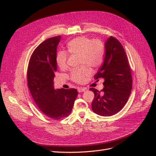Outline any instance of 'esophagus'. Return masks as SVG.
Listing matches in <instances>:
<instances>
[{"label": "esophagus", "mask_w": 156, "mask_h": 156, "mask_svg": "<svg viewBox=\"0 0 156 156\" xmlns=\"http://www.w3.org/2000/svg\"><path fill=\"white\" fill-rule=\"evenodd\" d=\"M78 92H85L87 90L86 88H78Z\"/></svg>", "instance_id": "esophagus-1"}]
</instances>
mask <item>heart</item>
<instances>
[{"mask_svg":"<svg viewBox=\"0 0 156 156\" xmlns=\"http://www.w3.org/2000/svg\"><path fill=\"white\" fill-rule=\"evenodd\" d=\"M67 52L70 54L79 55L80 64H86L92 68L100 66L103 58L104 45L99 40H90L87 37L79 36L69 41ZM68 55L64 51H59L56 55V63L60 69L67 67ZM88 66H83L79 68L71 71L70 77L77 83H83L91 75V70Z\"/></svg>","mask_w":156,"mask_h":156,"instance_id":"b5f03b06","label":"heart"}]
</instances>
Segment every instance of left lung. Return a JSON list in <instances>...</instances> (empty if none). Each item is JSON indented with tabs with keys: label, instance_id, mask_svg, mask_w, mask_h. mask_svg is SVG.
<instances>
[{
	"label": "left lung",
	"instance_id": "obj_1",
	"mask_svg": "<svg viewBox=\"0 0 156 156\" xmlns=\"http://www.w3.org/2000/svg\"><path fill=\"white\" fill-rule=\"evenodd\" d=\"M104 60L94 77L103 79L101 91L91 88L94 93L92 102L94 112L103 116H110L124 107L132 89V77L128 60L123 46L114 37L105 42Z\"/></svg>",
	"mask_w": 156,
	"mask_h": 156
}]
</instances>
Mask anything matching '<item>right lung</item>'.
<instances>
[{
    "label": "right lung",
    "mask_w": 156,
    "mask_h": 156,
    "mask_svg": "<svg viewBox=\"0 0 156 156\" xmlns=\"http://www.w3.org/2000/svg\"><path fill=\"white\" fill-rule=\"evenodd\" d=\"M61 36L42 42L33 52L27 72V81L31 95L40 110L49 118L58 120L72 112L77 90L75 88L55 89L56 48Z\"/></svg>",
    "instance_id": "add662e5"
}]
</instances>
